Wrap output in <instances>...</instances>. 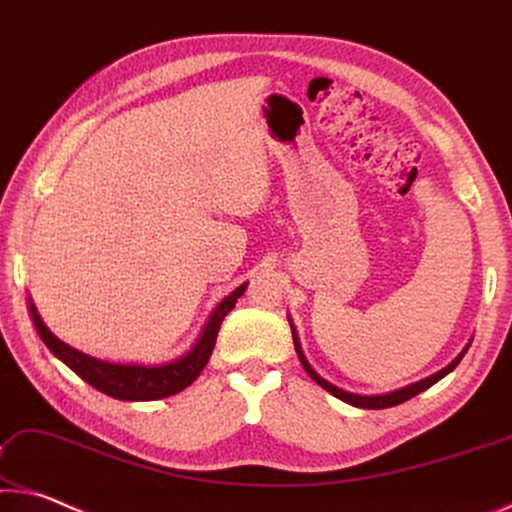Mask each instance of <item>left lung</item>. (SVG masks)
Here are the masks:
<instances>
[{"label": "left lung", "instance_id": "obj_1", "mask_svg": "<svg viewBox=\"0 0 512 512\" xmlns=\"http://www.w3.org/2000/svg\"><path fill=\"white\" fill-rule=\"evenodd\" d=\"M292 340H295V349H297V356H299V360H301V365H304V370L308 372V376H311V379H313L317 385H322V388H324L326 392H331L333 397L342 399V401H345V404L358 406V408H370V410H379V408H390V406L404 404V401L413 399L415 395H420V392H424L426 388H431L433 383H438V381L442 379V376H447L451 370H454V367L460 363V358H463V356H465V351H467V349H465L463 354H460L458 358L451 360V363L445 367V370H440V372H435V374H431V376H426V379L417 381V383H413V385H406V388H401V390L388 392V395L363 397V395H351V392H345V390L335 388V385H331L329 381H324L322 376H317L313 367L308 365V360L304 358V354H301V347H299V340H297V333H295V331H292Z\"/></svg>", "mask_w": 512, "mask_h": 512}]
</instances>
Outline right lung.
<instances>
[{
    "label": "right lung",
    "mask_w": 512,
    "mask_h": 512,
    "mask_svg": "<svg viewBox=\"0 0 512 512\" xmlns=\"http://www.w3.org/2000/svg\"><path fill=\"white\" fill-rule=\"evenodd\" d=\"M245 290L247 283H242V286L233 290L229 297H224L222 304H217L213 311L211 320L204 326V331H201L195 347H192L186 356H181L179 360H174V363H167L161 367L117 365L81 354V351L65 345L63 340H58L56 335L47 329L31 301L29 313L33 324H36L38 335L43 338L49 351H52L56 358H61L74 374H79L83 381L92 385V388L122 401H154L177 395V392L188 388V385L197 379L201 370L206 367L208 358L213 354L217 331H220L222 320L233 311V306H236V301L242 297Z\"/></svg>",
    "instance_id": "obj_1"
}]
</instances>
